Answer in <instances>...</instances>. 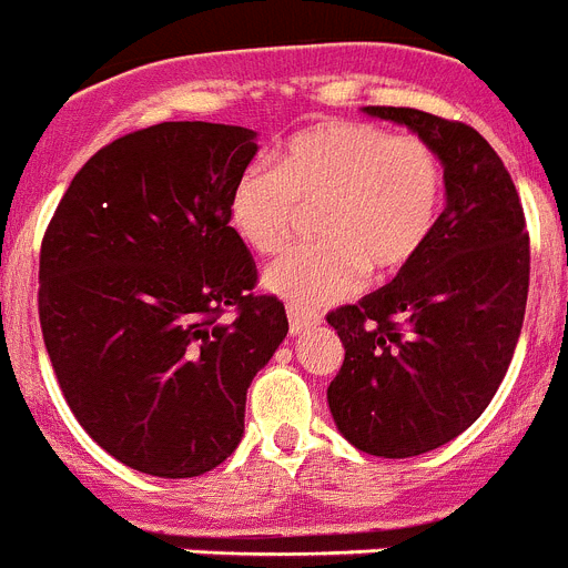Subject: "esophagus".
I'll return each instance as SVG.
<instances>
[{
    "label": "esophagus",
    "instance_id": "obj_1",
    "mask_svg": "<svg viewBox=\"0 0 568 568\" xmlns=\"http://www.w3.org/2000/svg\"><path fill=\"white\" fill-rule=\"evenodd\" d=\"M287 316H290V336H302V333H307L310 327H316V324L322 322L316 313H302V310H295V307H287Z\"/></svg>",
    "mask_w": 568,
    "mask_h": 568
}]
</instances>
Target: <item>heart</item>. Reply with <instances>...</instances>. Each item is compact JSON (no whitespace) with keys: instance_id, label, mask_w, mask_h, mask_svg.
<instances>
[{"instance_id":"obj_1","label":"heart","mask_w":568,"mask_h":568,"mask_svg":"<svg viewBox=\"0 0 568 568\" xmlns=\"http://www.w3.org/2000/svg\"><path fill=\"white\" fill-rule=\"evenodd\" d=\"M443 160L419 138L382 125L327 120L295 132L273 169L250 166L230 189V226L258 255H273L298 212L316 206L318 241L266 266L264 287L310 313L358 287L365 270L394 275L428 244L443 206Z\"/></svg>"}]
</instances>
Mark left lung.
<instances>
[{"label": "left lung", "mask_w": 568, "mask_h": 568, "mask_svg": "<svg viewBox=\"0 0 568 568\" xmlns=\"http://www.w3.org/2000/svg\"><path fill=\"white\" fill-rule=\"evenodd\" d=\"M362 111L434 145L445 174V210L423 252L327 316L344 344L327 387L338 434L405 459L471 428L497 394L526 316L528 232L511 174L471 125L394 105Z\"/></svg>", "instance_id": "left-lung-1"}]
</instances>
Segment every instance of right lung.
Segmentation results:
<instances>
[{
  "label": "right lung",
  "instance_id": "add662e5",
  "mask_svg": "<svg viewBox=\"0 0 568 568\" xmlns=\"http://www.w3.org/2000/svg\"><path fill=\"white\" fill-rule=\"evenodd\" d=\"M255 138L201 120L125 134L74 174L42 237L40 324L62 396L134 471L183 479L224 463L246 387L290 331L284 304L252 293L230 226Z\"/></svg>",
  "mask_w": 568,
  "mask_h": 568
}]
</instances>
